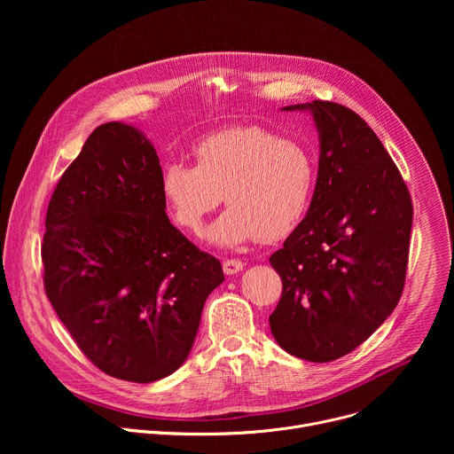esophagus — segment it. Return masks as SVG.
Wrapping results in <instances>:
<instances>
[{
	"instance_id": "esophagus-1",
	"label": "esophagus",
	"mask_w": 454,
	"mask_h": 454,
	"mask_svg": "<svg viewBox=\"0 0 454 454\" xmlns=\"http://www.w3.org/2000/svg\"><path fill=\"white\" fill-rule=\"evenodd\" d=\"M244 268V262L239 261V258H226V261L223 262V270L226 275H235L239 271H242Z\"/></svg>"
}]
</instances>
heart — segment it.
<instances>
[{
	"mask_svg": "<svg viewBox=\"0 0 454 454\" xmlns=\"http://www.w3.org/2000/svg\"><path fill=\"white\" fill-rule=\"evenodd\" d=\"M193 156L196 167L183 161L163 167L161 193L176 224L192 233L201 231L224 196L230 208L208 231L215 244L278 240L300 224L312 203L316 160L298 140L242 127L201 140Z\"/></svg>",
	"mask_w": 454,
	"mask_h": 454,
	"instance_id": "heart-1",
	"label": "heart"
}]
</instances>
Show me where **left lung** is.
I'll list each match as a JSON object with an SVG mask.
<instances>
[{"label":"left lung","instance_id":"8db88e82","mask_svg":"<svg viewBox=\"0 0 454 454\" xmlns=\"http://www.w3.org/2000/svg\"><path fill=\"white\" fill-rule=\"evenodd\" d=\"M284 109L310 111L319 163L307 215L270 258L282 278L270 325L291 356L329 363L366 341L397 307L413 205L397 165L357 113L325 100Z\"/></svg>","mask_w":454,"mask_h":454}]
</instances>
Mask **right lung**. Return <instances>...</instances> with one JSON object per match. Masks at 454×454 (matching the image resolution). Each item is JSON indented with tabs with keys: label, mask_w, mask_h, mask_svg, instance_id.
Here are the masks:
<instances>
[{
	"label": "right lung",
	"mask_w": 454,
	"mask_h": 454,
	"mask_svg": "<svg viewBox=\"0 0 454 454\" xmlns=\"http://www.w3.org/2000/svg\"><path fill=\"white\" fill-rule=\"evenodd\" d=\"M165 208L153 144L120 121L95 129L48 205L46 296L82 354L116 379L176 372L224 280L217 258L172 226Z\"/></svg>",
	"instance_id": "add662e5"
}]
</instances>
